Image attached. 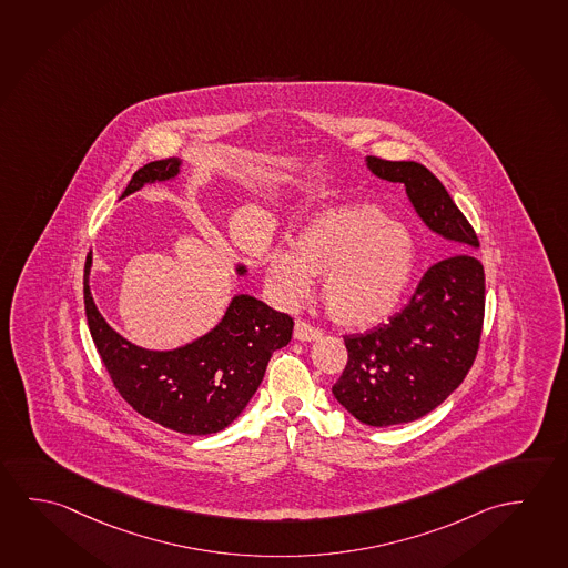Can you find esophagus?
Instances as JSON below:
<instances>
[{
	"label": "esophagus",
	"instance_id": "1",
	"mask_svg": "<svg viewBox=\"0 0 568 568\" xmlns=\"http://www.w3.org/2000/svg\"><path fill=\"white\" fill-rule=\"evenodd\" d=\"M322 335H324V332L320 327H314V325L302 322V320H297L296 325H294V337L297 342H314V339H320Z\"/></svg>",
	"mask_w": 568,
	"mask_h": 568
}]
</instances>
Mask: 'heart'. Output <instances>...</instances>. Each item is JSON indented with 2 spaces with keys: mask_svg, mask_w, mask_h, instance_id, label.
<instances>
[{
  "mask_svg": "<svg viewBox=\"0 0 568 568\" xmlns=\"http://www.w3.org/2000/svg\"><path fill=\"white\" fill-rule=\"evenodd\" d=\"M413 234L375 207L325 211L297 234L294 251H274L266 266L272 292L284 304L307 296L324 276V302L335 322L371 327L387 320L415 271Z\"/></svg>",
  "mask_w": 568,
  "mask_h": 568,
  "instance_id": "b5f03b06",
  "label": "heart"
}]
</instances>
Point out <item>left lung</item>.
Listing matches in <instances>:
<instances>
[{
  "instance_id": "8db88e82",
  "label": "left lung",
  "mask_w": 568,
  "mask_h": 568,
  "mask_svg": "<svg viewBox=\"0 0 568 568\" xmlns=\"http://www.w3.org/2000/svg\"><path fill=\"white\" fill-rule=\"evenodd\" d=\"M367 168L378 180L403 183L424 225L452 243L450 256L433 264L416 292L388 324L345 335L349 353L332 393L359 423H413L459 387L476 359L486 274L474 248L477 234L446 187L423 163L375 155Z\"/></svg>"
}]
</instances>
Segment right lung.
Instances as JSON below:
<instances>
[{
	"instance_id": "right-lung-1",
	"label": "right lung",
	"mask_w": 568,
	"mask_h": 568,
	"mask_svg": "<svg viewBox=\"0 0 568 568\" xmlns=\"http://www.w3.org/2000/svg\"><path fill=\"white\" fill-rule=\"evenodd\" d=\"M181 160L145 163L132 175L126 197L145 183L178 178ZM84 264V312L92 342L118 393L135 413L181 434L219 433L241 415L266 373L272 353L288 345L294 320L261 300L239 294L219 324L195 342L172 352L138 347L116 334L92 300ZM244 276L246 266L239 264Z\"/></svg>"
}]
</instances>
